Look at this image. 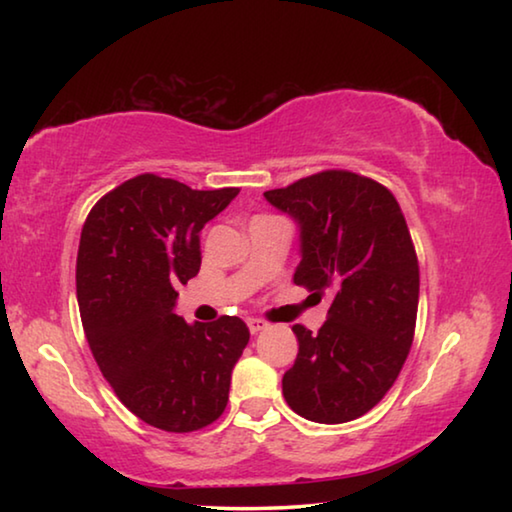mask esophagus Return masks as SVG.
<instances>
[{
    "mask_svg": "<svg viewBox=\"0 0 512 512\" xmlns=\"http://www.w3.org/2000/svg\"><path fill=\"white\" fill-rule=\"evenodd\" d=\"M246 323H248L250 334H259V332H262V329L268 327V323H264V320H259V318H248Z\"/></svg>",
    "mask_w": 512,
    "mask_h": 512,
    "instance_id": "obj_1",
    "label": "esophagus"
}]
</instances>
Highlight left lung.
<instances>
[{"mask_svg":"<svg viewBox=\"0 0 512 512\" xmlns=\"http://www.w3.org/2000/svg\"><path fill=\"white\" fill-rule=\"evenodd\" d=\"M300 225L298 287L334 300L318 334L293 325L284 400L302 418L341 424L368 413L409 357L420 268L395 196L377 180L329 169L264 192Z\"/></svg>","mask_w":512,"mask_h":512,"instance_id":"1","label":"left lung"}]
</instances>
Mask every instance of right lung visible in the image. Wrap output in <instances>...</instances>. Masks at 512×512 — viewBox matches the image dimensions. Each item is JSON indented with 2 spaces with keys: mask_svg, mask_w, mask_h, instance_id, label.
I'll list each match as a JSON object with an SVG mask.
<instances>
[{
  "mask_svg": "<svg viewBox=\"0 0 512 512\" xmlns=\"http://www.w3.org/2000/svg\"><path fill=\"white\" fill-rule=\"evenodd\" d=\"M237 194L142 173L103 196L83 225L76 298L85 339L121 404L162 431L219 418L250 339L237 316L187 325L173 311L176 287L201 268L198 232Z\"/></svg>",
  "mask_w": 512,
  "mask_h": 512,
  "instance_id": "add662e5",
  "label": "right lung"
}]
</instances>
